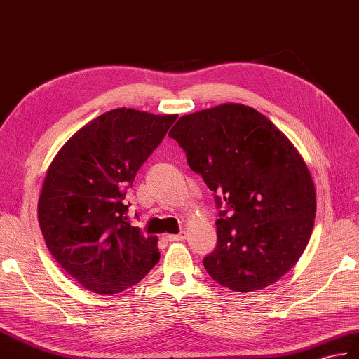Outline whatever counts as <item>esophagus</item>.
<instances>
[{
	"instance_id": "esophagus-1",
	"label": "esophagus",
	"mask_w": 359,
	"mask_h": 359,
	"mask_svg": "<svg viewBox=\"0 0 359 359\" xmlns=\"http://www.w3.org/2000/svg\"><path fill=\"white\" fill-rule=\"evenodd\" d=\"M185 232H179V234H170V236H166V240H170V241H180V240H185Z\"/></svg>"
}]
</instances>
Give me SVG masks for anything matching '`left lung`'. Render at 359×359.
<instances>
[{
  "label": "left lung",
  "instance_id": "1",
  "mask_svg": "<svg viewBox=\"0 0 359 359\" xmlns=\"http://www.w3.org/2000/svg\"><path fill=\"white\" fill-rule=\"evenodd\" d=\"M170 137L214 191L217 246L203 258L214 281L236 292L280 280L302 257L316 212L315 187L290 140L257 110L223 104L182 116Z\"/></svg>",
  "mask_w": 359,
  "mask_h": 359
}]
</instances>
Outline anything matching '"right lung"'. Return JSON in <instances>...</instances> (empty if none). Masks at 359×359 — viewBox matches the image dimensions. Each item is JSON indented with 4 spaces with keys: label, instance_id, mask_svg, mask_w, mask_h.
<instances>
[{
    "label": "right lung",
    "instance_id": "add662e5",
    "mask_svg": "<svg viewBox=\"0 0 359 359\" xmlns=\"http://www.w3.org/2000/svg\"><path fill=\"white\" fill-rule=\"evenodd\" d=\"M176 119L116 108L74 133L50 163L39 228L50 254L84 289L119 294L159 262L157 237L127 222L125 194Z\"/></svg>",
    "mask_w": 359,
    "mask_h": 359
}]
</instances>
